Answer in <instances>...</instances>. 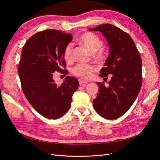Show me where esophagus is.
<instances>
[{
  "label": "esophagus",
  "mask_w": 160,
  "mask_h": 160,
  "mask_svg": "<svg viewBox=\"0 0 160 160\" xmlns=\"http://www.w3.org/2000/svg\"><path fill=\"white\" fill-rule=\"evenodd\" d=\"M79 84H80L81 86H84L86 83H88V81H83V80H82V79H79Z\"/></svg>",
  "instance_id": "34e87169"
}]
</instances>
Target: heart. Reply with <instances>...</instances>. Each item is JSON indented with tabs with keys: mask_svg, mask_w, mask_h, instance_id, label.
<instances>
[{
	"mask_svg": "<svg viewBox=\"0 0 160 160\" xmlns=\"http://www.w3.org/2000/svg\"><path fill=\"white\" fill-rule=\"evenodd\" d=\"M77 42L85 47L89 51L92 52L91 56L93 60L98 62H101L104 60V54L100 48L103 46V41L91 32H85L78 37ZM64 59L67 62H71L72 60V45H67L63 51ZM95 71V67L92 64H77L72 69V73L82 79L88 80L91 78L93 72Z\"/></svg>",
	"mask_w": 160,
	"mask_h": 160,
	"instance_id": "1",
	"label": "heart"
}]
</instances>
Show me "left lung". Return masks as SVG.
<instances>
[{
    "instance_id": "1",
    "label": "left lung",
    "mask_w": 160,
    "mask_h": 160,
    "mask_svg": "<svg viewBox=\"0 0 160 160\" xmlns=\"http://www.w3.org/2000/svg\"><path fill=\"white\" fill-rule=\"evenodd\" d=\"M90 31H100L108 42L109 55L100 76L111 79L105 86L98 82L99 91L93 101L95 111L107 119L122 116L136 99L142 85V61L129 34L111 24H103Z\"/></svg>"
}]
</instances>
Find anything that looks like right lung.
<instances>
[{"mask_svg":"<svg viewBox=\"0 0 160 160\" xmlns=\"http://www.w3.org/2000/svg\"><path fill=\"white\" fill-rule=\"evenodd\" d=\"M72 39V34L47 29L33 35L22 47L18 67L22 91L32 107L47 119H58L68 111L79 87L74 77L67 76L60 86L52 79L55 71L68 74L62 69V53Z\"/></svg>","mask_w":160,"mask_h":160,"instance_id":"add662e5","label":"right lung"}]
</instances>
